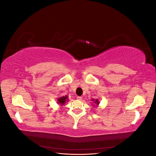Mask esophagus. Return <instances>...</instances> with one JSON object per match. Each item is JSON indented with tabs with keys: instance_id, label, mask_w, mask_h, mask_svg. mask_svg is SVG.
<instances>
[{
	"instance_id": "34e87169",
	"label": "esophagus",
	"mask_w": 156,
	"mask_h": 156,
	"mask_svg": "<svg viewBox=\"0 0 156 156\" xmlns=\"http://www.w3.org/2000/svg\"><path fill=\"white\" fill-rule=\"evenodd\" d=\"M77 100H79V101H81V100H82V98H81V96H77Z\"/></svg>"
}]
</instances>
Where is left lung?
<instances>
[{
    "label": "left lung",
    "mask_w": 156,
    "mask_h": 156,
    "mask_svg": "<svg viewBox=\"0 0 156 156\" xmlns=\"http://www.w3.org/2000/svg\"><path fill=\"white\" fill-rule=\"evenodd\" d=\"M91 101L93 102V104L92 105L94 107H98L99 105V104H100V100H98V99H92V100H91Z\"/></svg>",
    "instance_id": "1"
}]
</instances>
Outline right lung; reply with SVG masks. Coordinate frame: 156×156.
<instances>
[{
	"label": "right lung",
	"instance_id": "add662e5",
	"mask_svg": "<svg viewBox=\"0 0 156 156\" xmlns=\"http://www.w3.org/2000/svg\"><path fill=\"white\" fill-rule=\"evenodd\" d=\"M68 101V96H61V97H59L57 98V103L59 105H61V106L64 105Z\"/></svg>",
	"mask_w": 156,
	"mask_h": 156
}]
</instances>
